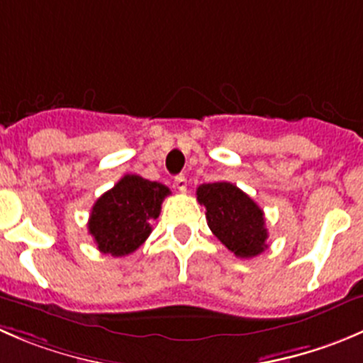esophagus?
Returning a JSON list of instances; mask_svg holds the SVG:
<instances>
[{
    "mask_svg": "<svg viewBox=\"0 0 363 363\" xmlns=\"http://www.w3.org/2000/svg\"><path fill=\"white\" fill-rule=\"evenodd\" d=\"M175 188L179 189V191L181 193H186V189H188V179L184 177V175H177V177H175Z\"/></svg>",
    "mask_w": 363,
    "mask_h": 363,
    "instance_id": "obj_1",
    "label": "esophagus"
}]
</instances>
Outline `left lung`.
<instances>
[{"label":"left lung","instance_id":"1","mask_svg":"<svg viewBox=\"0 0 363 363\" xmlns=\"http://www.w3.org/2000/svg\"><path fill=\"white\" fill-rule=\"evenodd\" d=\"M196 200L206 207L211 232L241 259H252L267 248L264 213L245 191L230 182H211L196 188Z\"/></svg>","mask_w":363,"mask_h":363}]
</instances>
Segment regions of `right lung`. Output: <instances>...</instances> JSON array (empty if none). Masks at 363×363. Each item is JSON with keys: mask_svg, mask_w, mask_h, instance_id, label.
<instances>
[{"mask_svg": "<svg viewBox=\"0 0 363 363\" xmlns=\"http://www.w3.org/2000/svg\"><path fill=\"white\" fill-rule=\"evenodd\" d=\"M168 195L170 189L161 182L124 175L97 199L90 213L88 232L99 252L113 257L136 252L152 232L150 221L160 216L161 203Z\"/></svg>", "mask_w": 363, "mask_h": 363, "instance_id": "add662e5", "label": "right lung"}]
</instances>
